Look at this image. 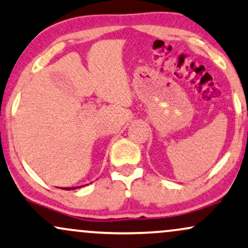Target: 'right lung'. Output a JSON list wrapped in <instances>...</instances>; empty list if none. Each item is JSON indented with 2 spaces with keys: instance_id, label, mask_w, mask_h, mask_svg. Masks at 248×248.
<instances>
[{
  "instance_id": "obj_1",
  "label": "right lung",
  "mask_w": 248,
  "mask_h": 248,
  "mask_svg": "<svg viewBox=\"0 0 248 248\" xmlns=\"http://www.w3.org/2000/svg\"><path fill=\"white\" fill-rule=\"evenodd\" d=\"M82 187V186H81ZM81 187H72V188H61V189H65V190H74V189H78V188H81Z\"/></svg>"
}]
</instances>
